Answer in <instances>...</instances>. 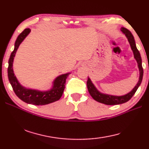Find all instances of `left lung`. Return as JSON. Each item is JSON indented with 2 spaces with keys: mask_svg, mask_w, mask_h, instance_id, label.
I'll return each instance as SVG.
<instances>
[{
  "mask_svg": "<svg viewBox=\"0 0 149 149\" xmlns=\"http://www.w3.org/2000/svg\"><path fill=\"white\" fill-rule=\"evenodd\" d=\"M121 30H122V31L125 35V36L127 37L128 41H129L130 44L131 48H132V49L133 52V54H134L135 58L137 62L138 67H139V72H140L139 79L137 84L136 85V86L134 87V89H133L130 93H127V95H125L123 96H113V95L102 94V93H100L99 91L96 89L95 87L94 86V85H93V83L91 82V81L89 78L88 77V79L87 81V89H88V91H89V93H90V95H91V97L93 98V99H95L96 101L102 103V104H107V105L120 104H123V103L127 102L128 100H130L131 99H132L133 96L134 95L136 91L137 90L138 87H139V85H141V81H142V79H143V68L142 66V60H141L139 51L138 49H137V47H136L134 37H133L131 31H129L127 29L125 28V27H122Z\"/></svg>",
  "mask_w": 149,
  "mask_h": 149,
  "instance_id": "1",
  "label": "left lung"
}]
</instances>
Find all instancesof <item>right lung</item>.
<instances>
[{
	"label": "right lung",
	"instance_id": "add662e5",
	"mask_svg": "<svg viewBox=\"0 0 149 149\" xmlns=\"http://www.w3.org/2000/svg\"><path fill=\"white\" fill-rule=\"evenodd\" d=\"M30 31H31V29L29 28L25 29L18 35L16 42H15L14 49L11 53L8 60V79L15 94L17 95V97L19 99L23 100L24 102L27 103V104H31L33 105L48 104L57 101L61 98L65 88V80L70 74V73H68V74H63L57 77L53 82L52 89L48 91L42 92L37 90L26 89L19 84L17 78L14 75L12 64H13L15 54H16L19 45L24 41V39L26 38Z\"/></svg>",
	"mask_w": 149,
	"mask_h": 149
}]
</instances>
